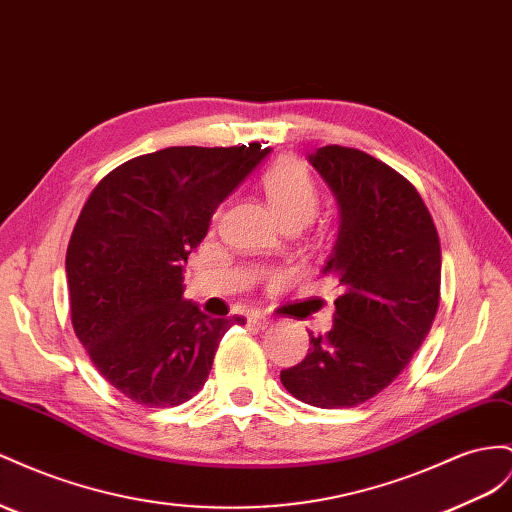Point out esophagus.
I'll return each mask as SVG.
<instances>
[{
    "instance_id": "esophagus-1",
    "label": "esophagus",
    "mask_w": 512,
    "mask_h": 512,
    "mask_svg": "<svg viewBox=\"0 0 512 512\" xmlns=\"http://www.w3.org/2000/svg\"><path fill=\"white\" fill-rule=\"evenodd\" d=\"M247 323L250 325H254V327H258V329H265V327H269L271 325V319H267L265 314H250L247 316Z\"/></svg>"
}]
</instances>
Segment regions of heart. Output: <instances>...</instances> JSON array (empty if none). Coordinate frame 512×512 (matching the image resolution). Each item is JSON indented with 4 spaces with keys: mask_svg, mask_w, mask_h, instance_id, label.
Returning <instances> with one entry per match:
<instances>
[{
    "mask_svg": "<svg viewBox=\"0 0 512 512\" xmlns=\"http://www.w3.org/2000/svg\"><path fill=\"white\" fill-rule=\"evenodd\" d=\"M262 191L282 226L308 224L319 206V189H316L310 172L295 159H278L260 178ZM219 211H215V219Z\"/></svg>",
    "mask_w": 512,
    "mask_h": 512,
    "instance_id": "heart-1",
    "label": "heart"
}]
</instances>
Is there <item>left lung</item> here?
<instances>
[{
  "mask_svg": "<svg viewBox=\"0 0 512 512\" xmlns=\"http://www.w3.org/2000/svg\"><path fill=\"white\" fill-rule=\"evenodd\" d=\"M312 168L334 191L340 230L323 273L338 280L334 325L310 334L303 362L280 372L284 388L321 409L355 407L407 368L439 308L441 247L418 189L357 148L323 146Z\"/></svg>",
  "mask_w": 512,
  "mask_h": 512,
  "instance_id": "1",
  "label": "left lung"
}]
</instances>
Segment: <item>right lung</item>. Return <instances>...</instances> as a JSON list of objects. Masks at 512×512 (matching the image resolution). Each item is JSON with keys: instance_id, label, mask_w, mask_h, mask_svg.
<instances>
[{"instance_id": "obj_1", "label": "right lung", "mask_w": 512, "mask_h": 512, "mask_svg": "<svg viewBox=\"0 0 512 512\" xmlns=\"http://www.w3.org/2000/svg\"><path fill=\"white\" fill-rule=\"evenodd\" d=\"M269 155L258 142L172 146L96 185L66 250L73 329L96 370L146 407H176L209 377L243 316L211 319L183 297V265L228 193Z\"/></svg>"}]
</instances>
